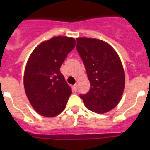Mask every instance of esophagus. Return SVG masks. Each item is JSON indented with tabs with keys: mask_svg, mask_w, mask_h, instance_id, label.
I'll list each match as a JSON object with an SVG mask.
<instances>
[{
	"mask_svg": "<svg viewBox=\"0 0 150 150\" xmlns=\"http://www.w3.org/2000/svg\"><path fill=\"white\" fill-rule=\"evenodd\" d=\"M72 89H73V90H74V91H75V92L77 91V89H78L77 85H76V84L74 85V86H73V87H72Z\"/></svg>",
	"mask_w": 150,
	"mask_h": 150,
	"instance_id": "1",
	"label": "esophagus"
}]
</instances>
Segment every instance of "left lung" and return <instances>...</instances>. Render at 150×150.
<instances>
[{"instance_id":"obj_1","label":"left lung","mask_w":150,"mask_h":150,"mask_svg":"<svg viewBox=\"0 0 150 150\" xmlns=\"http://www.w3.org/2000/svg\"><path fill=\"white\" fill-rule=\"evenodd\" d=\"M76 48L90 82L89 93L80 94V98L91 111H110L117 105L125 88V72L118 55L108 43L97 39L77 38Z\"/></svg>"}]
</instances>
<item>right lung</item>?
Wrapping results in <instances>:
<instances>
[{
	"instance_id": "1",
	"label": "right lung",
	"mask_w": 150,
	"mask_h": 150,
	"mask_svg": "<svg viewBox=\"0 0 150 150\" xmlns=\"http://www.w3.org/2000/svg\"><path fill=\"white\" fill-rule=\"evenodd\" d=\"M75 47L71 37L57 36L40 43L29 57L24 74L25 91L42 116L51 117L63 111L72 93L60 68Z\"/></svg>"
}]
</instances>
